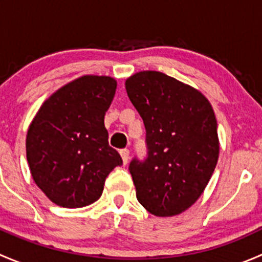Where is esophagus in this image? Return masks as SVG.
Masks as SVG:
<instances>
[{
  "label": "esophagus",
  "mask_w": 262,
  "mask_h": 262,
  "mask_svg": "<svg viewBox=\"0 0 262 262\" xmlns=\"http://www.w3.org/2000/svg\"><path fill=\"white\" fill-rule=\"evenodd\" d=\"M120 156H121V158H123V163L124 165H126V163H128V161H129V149H121L120 150Z\"/></svg>",
  "instance_id": "34e87169"
}]
</instances>
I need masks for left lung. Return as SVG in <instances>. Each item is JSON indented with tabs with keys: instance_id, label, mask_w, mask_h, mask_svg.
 Masks as SVG:
<instances>
[{
	"instance_id": "1",
	"label": "left lung",
	"mask_w": 262,
	"mask_h": 262,
	"mask_svg": "<svg viewBox=\"0 0 262 262\" xmlns=\"http://www.w3.org/2000/svg\"><path fill=\"white\" fill-rule=\"evenodd\" d=\"M125 89L147 132V158L129 165L137 199L153 215H178L199 199L218 162L212 105L199 90L156 71L130 76Z\"/></svg>"
}]
</instances>
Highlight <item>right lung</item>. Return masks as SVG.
<instances>
[{
  "instance_id": "right-lung-1",
  "label": "right lung",
  "mask_w": 262,
  "mask_h": 262,
  "mask_svg": "<svg viewBox=\"0 0 262 262\" xmlns=\"http://www.w3.org/2000/svg\"><path fill=\"white\" fill-rule=\"evenodd\" d=\"M115 78L87 75L58 89L43 102L26 134V158L36 186L54 204L82 208L102 194L120 155L109 146L105 113Z\"/></svg>"
}]
</instances>
